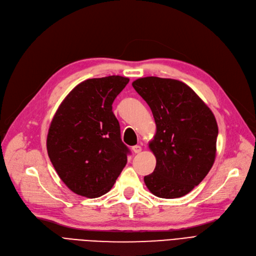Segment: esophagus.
Masks as SVG:
<instances>
[{"instance_id":"esophagus-1","label":"esophagus","mask_w":256,"mask_h":256,"mask_svg":"<svg viewBox=\"0 0 256 256\" xmlns=\"http://www.w3.org/2000/svg\"><path fill=\"white\" fill-rule=\"evenodd\" d=\"M132 152H135V154H140L141 152V150H142V148H141V146L140 145H136V146H132Z\"/></svg>"}]
</instances>
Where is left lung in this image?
I'll return each instance as SVG.
<instances>
[{"label":"left lung","mask_w":256,"mask_h":256,"mask_svg":"<svg viewBox=\"0 0 256 256\" xmlns=\"http://www.w3.org/2000/svg\"><path fill=\"white\" fill-rule=\"evenodd\" d=\"M132 85L150 106L156 126L148 143L156 165L144 182L156 197H182L202 182L214 165L216 118L196 92L178 80L146 76Z\"/></svg>","instance_id":"left-lung-1"}]
</instances>
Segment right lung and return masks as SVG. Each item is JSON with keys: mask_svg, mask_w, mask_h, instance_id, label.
Here are the masks:
<instances>
[{"mask_svg": "<svg viewBox=\"0 0 256 256\" xmlns=\"http://www.w3.org/2000/svg\"><path fill=\"white\" fill-rule=\"evenodd\" d=\"M130 78H88L76 85L54 115L46 137L50 162L74 193L96 198L109 192L128 162V147L112 104Z\"/></svg>", "mask_w": 256, "mask_h": 256, "instance_id": "1", "label": "right lung"}]
</instances>
